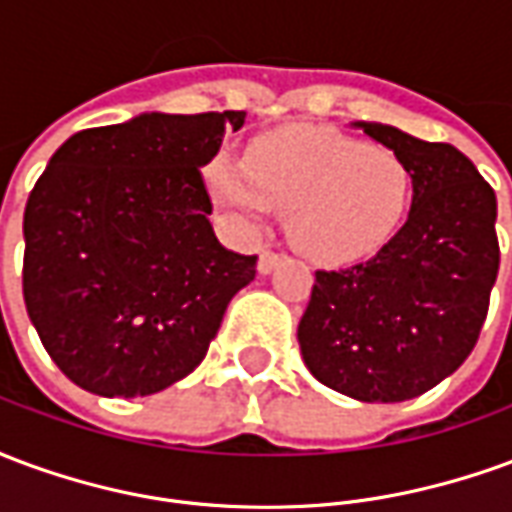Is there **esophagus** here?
<instances>
[{"label": "esophagus", "instance_id": "34e87169", "mask_svg": "<svg viewBox=\"0 0 512 512\" xmlns=\"http://www.w3.org/2000/svg\"><path fill=\"white\" fill-rule=\"evenodd\" d=\"M279 260H282V255H277V252H263L260 260H257V271H260V274H271V271L277 268Z\"/></svg>", "mask_w": 512, "mask_h": 512}]
</instances>
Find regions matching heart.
Here are the masks:
<instances>
[{"mask_svg":"<svg viewBox=\"0 0 512 512\" xmlns=\"http://www.w3.org/2000/svg\"><path fill=\"white\" fill-rule=\"evenodd\" d=\"M208 191L244 224L285 211V233L301 255L343 266L397 233L411 205V169L395 150L332 128L296 126L260 136L249 156H219L205 169Z\"/></svg>","mask_w":512,"mask_h":512,"instance_id":"obj_1","label":"heart"}]
</instances>
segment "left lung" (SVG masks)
Masks as SVG:
<instances>
[{"label": "left lung", "mask_w": 512, "mask_h": 512, "mask_svg": "<svg viewBox=\"0 0 512 512\" xmlns=\"http://www.w3.org/2000/svg\"><path fill=\"white\" fill-rule=\"evenodd\" d=\"M354 126L406 161L411 211L376 257L315 271L299 345L334 392L400 403L452 376L480 337L499 271L496 194L458 147Z\"/></svg>", "instance_id": "1"}]
</instances>
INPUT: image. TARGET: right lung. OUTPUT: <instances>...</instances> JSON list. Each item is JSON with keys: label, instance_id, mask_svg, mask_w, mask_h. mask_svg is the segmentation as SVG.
<instances>
[{"label": "right lung", "instance_id": "1", "mask_svg": "<svg viewBox=\"0 0 512 512\" xmlns=\"http://www.w3.org/2000/svg\"><path fill=\"white\" fill-rule=\"evenodd\" d=\"M246 112H145L73 134L24 211V304L73 384L156 395L200 365L255 255L219 244L200 167Z\"/></svg>", "mask_w": 512, "mask_h": 512}]
</instances>
